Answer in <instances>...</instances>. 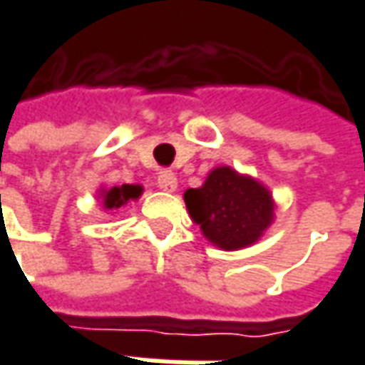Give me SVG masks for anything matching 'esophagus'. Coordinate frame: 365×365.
<instances>
[{"label": "esophagus", "instance_id": "esophagus-1", "mask_svg": "<svg viewBox=\"0 0 365 365\" xmlns=\"http://www.w3.org/2000/svg\"><path fill=\"white\" fill-rule=\"evenodd\" d=\"M158 187H160L162 190H168V192H173V190L176 189V176L175 173H170V170H162V173H158Z\"/></svg>", "mask_w": 365, "mask_h": 365}]
</instances>
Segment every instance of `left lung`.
Instances as JSON below:
<instances>
[{
  "mask_svg": "<svg viewBox=\"0 0 365 365\" xmlns=\"http://www.w3.org/2000/svg\"><path fill=\"white\" fill-rule=\"evenodd\" d=\"M185 203L205 237L223 250L254 244L274 217L270 192L227 166L211 170L201 189L187 190Z\"/></svg>",
  "mask_w": 365,
  "mask_h": 365,
  "instance_id": "8db88e82",
  "label": "left lung"
}]
</instances>
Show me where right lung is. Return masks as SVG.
<instances>
[{"label": "right lung", "mask_w": 365, "mask_h": 365, "mask_svg": "<svg viewBox=\"0 0 365 365\" xmlns=\"http://www.w3.org/2000/svg\"><path fill=\"white\" fill-rule=\"evenodd\" d=\"M142 195V187L138 185H121V187H113L103 192V207L106 209H118L121 205H125L132 199H138Z\"/></svg>", "instance_id": "obj_1"}]
</instances>
